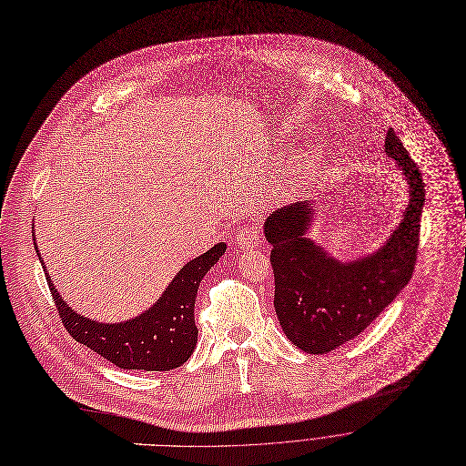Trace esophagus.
I'll return each mask as SVG.
<instances>
[{
	"mask_svg": "<svg viewBox=\"0 0 466 466\" xmlns=\"http://www.w3.org/2000/svg\"><path fill=\"white\" fill-rule=\"evenodd\" d=\"M236 245L245 250V248H255L257 245H260L262 241V234H260V228L258 227H241L238 232H236V238H234Z\"/></svg>",
	"mask_w": 466,
	"mask_h": 466,
	"instance_id": "esophagus-1",
	"label": "esophagus"
}]
</instances>
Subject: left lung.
I'll list each match as a JSON object with an SVG mask.
<instances>
[{"label":"left lung","mask_w":466,"mask_h":466,"mask_svg":"<svg viewBox=\"0 0 466 466\" xmlns=\"http://www.w3.org/2000/svg\"><path fill=\"white\" fill-rule=\"evenodd\" d=\"M385 152L409 187L403 219L373 252L338 260L309 234L316 204L295 202L275 209L264 223L271 243L275 312L288 340L305 353L323 355L359 336L410 280L426 202L424 180L390 128Z\"/></svg>","instance_id":"left-lung-1"}]
</instances>
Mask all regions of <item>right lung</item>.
Here are the masks:
<instances>
[{"instance_id": "1", "label": "right lung", "mask_w": 466, "mask_h": 466, "mask_svg": "<svg viewBox=\"0 0 466 466\" xmlns=\"http://www.w3.org/2000/svg\"><path fill=\"white\" fill-rule=\"evenodd\" d=\"M35 250L45 266L36 243ZM225 250L227 243H218L204 255L189 260L150 309L118 323H102L77 314L61 298L46 268L45 273L63 325L76 342L87 346L122 370L168 371L182 366L195 351L198 329L193 312L198 284Z\"/></svg>"}]
</instances>
